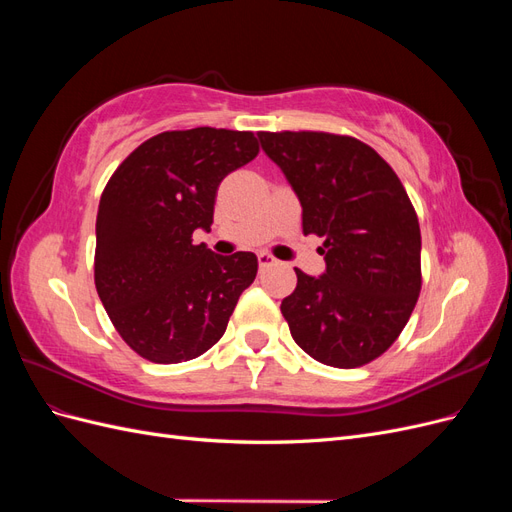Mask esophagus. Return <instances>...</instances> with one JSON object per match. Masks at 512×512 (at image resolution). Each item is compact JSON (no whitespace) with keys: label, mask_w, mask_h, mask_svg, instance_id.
<instances>
[{"label":"esophagus","mask_w":512,"mask_h":512,"mask_svg":"<svg viewBox=\"0 0 512 512\" xmlns=\"http://www.w3.org/2000/svg\"><path fill=\"white\" fill-rule=\"evenodd\" d=\"M258 265H260V269H269V267L277 265V260L271 254H267V252H260L258 254Z\"/></svg>","instance_id":"obj_1"}]
</instances>
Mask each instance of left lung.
I'll return each mask as SVG.
<instances>
[{"label":"left lung","mask_w":512,"mask_h":512,"mask_svg":"<svg viewBox=\"0 0 512 512\" xmlns=\"http://www.w3.org/2000/svg\"><path fill=\"white\" fill-rule=\"evenodd\" d=\"M324 237L327 271H297L282 301L290 335L318 363L352 369L393 346L421 292V228L395 170L369 145L329 132H258Z\"/></svg>","instance_id":"1"}]
</instances>
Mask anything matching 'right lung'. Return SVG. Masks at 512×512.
<instances>
[{
    "label": "right lung",
    "instance_id": "1",
    "mask_svg": "<svg viewBox=\"0 0 512 512\" xmlns=\"http://www.w3.org/2000/svg\"><path fill=\"white\" fill-rule=\"evenodd\" d=\"M258 151L252 132H162L108 179L96 218L94 280L117 333L143 359L170 365L207 352L254 282L252 252L220 256L194 245L192 235L211 230L222 179Z\"/></svg>",
    "mask_w": 512,
    "mask_h": 512
}]
</instances>
